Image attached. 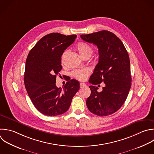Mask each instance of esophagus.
Here are the masks:
<instances>
[{"instance_id":"esophagus-1","label":"esophagus","mask_w":154,"mask_h":154,"mask_svg":"<svg viewBox=\"0 0 154 154\" xmlns=\"http://www.w3.org/2000/svg\"><path fill=\"white\" fill-rule=\"evenodd\" d=\"M85 86H86V84L85 83H84V82H81L80 83V88H83Z\"/></svg>"}]
</instances>
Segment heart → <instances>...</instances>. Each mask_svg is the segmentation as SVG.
I'll use <instances>...</instances> for the list:
<instances>
[{
  "mask_svg": "<svg viewBox=\"0 0 154 154\" xmlns=\"http://www.w3.org/2000/svg\"><path fill=\"white\" fill-rule=\"evenodd\" d=\"M76 48L79 53L82 57H84L86 55L90 54L91 55L93 52V49L87 43L85 42H79ZM67 52V51H66L63 52L62 57H61V61H63L64 58L65 57L66 54ZM90 70L88 69H77L73 72L72 75L73 76L76 78L78 79L84 81L86 79L87 76L90 75Z\"/></svg>",
  "mask_w": 154,
  "mask_h": 154,
  "instance_id": "obj_1",
  "label": "heart"
}]
</instances>
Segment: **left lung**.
<instances>
[{"label":"left lung","mask_w":154,"mask_h":154,"mask_svg":"<svg viewBox=\"0 0 154 154\" xmlns=\"http://www.w3.org/2000/svg\"><path fill=\"white\" fill-rule=\"evenodd\" d=\"M81 38L97 46L99 61L90 78L91 94L86 103L90 112L106 116L116 112L123 105L131 86L130 61L122 41L112 32L102 31L81 35ZM103 82L100 92L94 85Z\"/></svg>","instance_id":"left-lung-1"}]
</instances>
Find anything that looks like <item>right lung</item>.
<instances>
[{"instance_id": "1", "label": "right lung", "mask_w": 154, "mask_h": 154, "mask_svg": "<svg viewBox=\"0 0 154 154\" xmlns=\"http://www.w3.org/2000/svg\"><path fill=\"white\" fill-rule=\"evenodd\" d=\"M51 33L42 38L30 51L25 66L24 83L27 93L41 113L55 116L66 112L79 89L75 79L67 82L64 88L56 85L57 76L62 69L61 55L76 38Z\"/></svg>"}]
</instances>
